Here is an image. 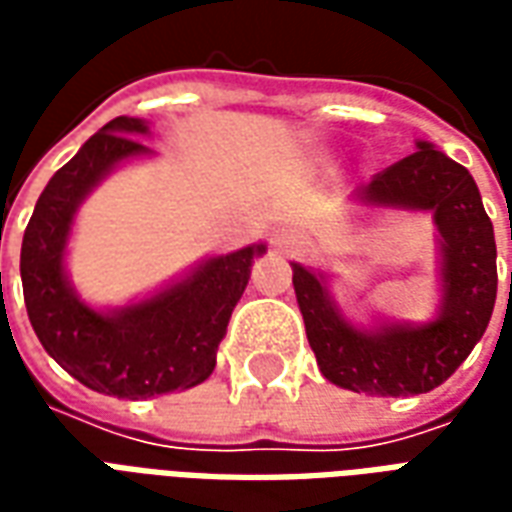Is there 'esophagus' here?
<instances>
[{
  "label": "esophagus",
  "instance_id": "obj_1",
  "mask_svg": "<svg viewBox=\"0 0 512 512\" xmlns=\"http://www.w3.org/2000/svg\"><path fill=\"white\" fill-rule=\"evenodd\" d=\"M277 246L285 252H293L301 246V235H296L293 230H282V233H277Z\"/></svg>",
  "mask_w": 512,
  "mask_h": 512
}]
</instances>
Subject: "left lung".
<instances>
[{
    "instance_id": "8db88e82",
    "label": "left lung",
    "mask_w": 512,
    "mask_h": 512,
    "mask_svg": "<svg viewBox=\"0 0 512 512\" xmlns=\"http://www.w3.org/2000/svg\"><path fill=\"white\" fill-rule=\"evenodd\" d=\"M359 197L370 205L433 211L441 235V307L425 326L389 323L356 329L329 296L323 277L293 263V288L307 340L332 384L378 397L430 392L480 343L496 301L494 224L469 169L430 142L373 175ZM512 238V233H510Z\"/></svg>"
}]
</instances>
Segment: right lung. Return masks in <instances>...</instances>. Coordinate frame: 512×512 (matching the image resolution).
Returning a JSON list of instances; mask_svg holds the SVG:
<instances>
[{
    "mask_svg": "<svg viewBox=\"0 0 512 512\" xmlns=\"http://www.w3.org/2000/svg\"><path fill=\"white\" fill-rule=\"evenodd\" d=\"M139 134H147L145 120L115 117L90 136L43 189L21 244L24 304L40 345L76 381L126 400L191 389L211 376L252 263L266 252L257 244L213 257L153 299L109 315L79 301L62 266L73 213L115 164L150 153Z\"/></svg>",
    "mask_w": 512,
    "mask_h": 512,
    "instance_id": "obj_1",
    "label": "right lung"
}]
</instances>
